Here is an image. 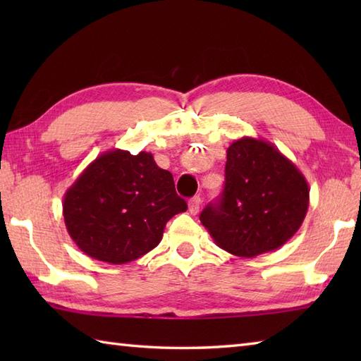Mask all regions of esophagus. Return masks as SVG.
I'll use <instances>...</instances> for the list:
<instances>
[{
    "label": "esophagus",
    "mask_w": 361,
    "mask_h": 361,
    "mask_svg": "<svg viewBox=\"0 0 361 361\" xmlns=\"http://www.w3.org/2000/svg\"><path fill=\"white\" fill-rule=\"evenodd\" d=\"M200 206H202V198L200 197H192L188 203V208H189V212L192 214V216H195V214H198V211H200Z\"/></svg>",
    "instance_id": "1"
}]
</instances>
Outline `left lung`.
I'll return each mask as SVG.
<instances>
[{"label":"left lung","instance_id":"left-lung-1","mask_svg":"<svg viewBox=\"0 0 361 361\" xmlns=\"http://www.w3.org/2000/svg\"><path fill=\"white\" fill-rule=\"evenodd\" d=\"M309 192L305 176L278 147L243 136L228 147L224 192L206 206L200 221L221 250L256 257L296 234Z\"/></svg>","mask_w":361,"mask_h":361}]
</instances>
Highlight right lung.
Returning <instances> with one entry per match:
<instances>
[{
  "mask_svg": "<svg viewBox=\"0 0 361 361\" xmlns=\"http://www.w3.org/2000/svg\"><path fill=\"white\" fill-rule=\"evenodd\" d=\"M188 209L173 176L152 153L111 149L87 166L63 195V219L87 256L114 265L147 255L166 224Z\"/></svg>",
  "mask_w": 361,
  "mask_h": 361,
  "instance_id": "obj_1",
  "label": "right lung"
}]
</instances>
